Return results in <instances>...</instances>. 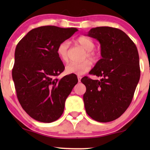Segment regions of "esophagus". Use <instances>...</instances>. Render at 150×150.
I'll list each match as a JSON object with an SVG mask.
<instances>
[{
  "mask_svg": "<svg viewBox=\"0 0 150 150\" xmlns=\"http://www.w3.org/2000/svg\"><path fill=\"white\" fill-rule=\"evenodd\" d=\"M81 79H82L81 76H78V81H79V83H80V82H81Z\"/></svg>",
  "mask_w": 150,
  "mask_h": 150,
  "instance_id": "obj_1",
  "label": "esophagus"
}]
</instances>
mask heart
<instances>
[{
  "label": "heart",
  "instance_id": "obj_1",
  "mask_svg": "<svg viewBox=\"0 0 150 150\" xmlns=\"http://www.w3.org/2000/svg\"><path fill=\"white\" fill-rule=\"evenodd\" d=\"M76 42L87 50L85 58H89L91 60L95 61L98 59L99 54L93 50L95 44L93 41L86 37H80L76 40ZM69 47V42L68 40H64L58 45L57 48V53L59 59L63 62H66L68 59L67 53ZM92 63L89 60H85L82 62H72L69 63L65 67V72L67 74L83 75L91 69Z\"/></svg>",
  "mask_w": 150,
  "mask_h": 150
}]
</instances>
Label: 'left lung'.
<instances>
[{"instance_id":"obj_1","label":"left lung","mask_w":150,"mask_h":150,"mask_svg":"<svg viewBox=\"0 0 150 150\" xmlns=\"http://www.w3.org/2000/svg\"><path fill=\"white\" fill-rule=\"evenodd\" d=\"M87 36L100 42L102 59L89 71L101 79H81L86 86L85 110L93 120L109 122L120 117L132 102L140 79L138 50L131 39L116 28H93Z\"/></svg>"}]
</instances>
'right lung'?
Listing matches in <instances>:
<instances>
[{
    "instance_id": "right-lung-1",
    "label": "right lung",
    "mask_w": 150,
    "mask_h": 150,
    "mask_svg": "<svg viewBox=\"0 0 150 150\" xmlns=\"http://www.w3.org/2000/svg\"><path fill=\"white\" fill-rule=\"evenodd\" d=\"M78 31L76 28L44 26L30 30L15 50L12 78L22 107L39 122H54L78 83L74 74L57 79L65 67L57 53L58 45Z\"/></svg>"
}]
</instances>
